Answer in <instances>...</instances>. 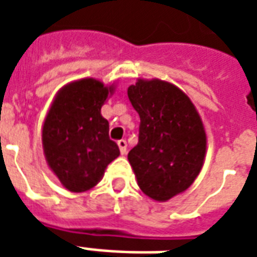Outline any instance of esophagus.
<instances>
[{
    "label": "esophagus",
    "mask_w": 257,
    "mask_h": 257,
    "mask_svg": "<svg viewBox=\"0 0 257 257\" xmlns=\"http://www.w3.org/2000/svg\"><path fill=\"white\" fill-rule=\"evenodd\" d=\"M117 145H118V147H119V153H121V154H126V142H125V140H118L117 142Z\"/></svg>",
    "instance_id": "1"
}]
</instances>
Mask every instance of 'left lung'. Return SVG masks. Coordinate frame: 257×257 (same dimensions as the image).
<instances>
[{"label": "left lung", "mask_w": 257, "mask_h": 257, "mask_svg": "<svg viewBox=\"0 0 257 257\" xmlns=\"http://www.w3.org/2000/svg\"><path fill=\"white\" fill-rule=\"evenodd\" d=\"M128 97L140 117L129 164L140 190L165 202L189 189L202 169L204 123L189 96L167 81L139 78L128 88Z\"/></svg>", "instance_id": "left-lung-1"}]
</instances>
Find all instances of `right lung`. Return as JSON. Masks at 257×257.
<instances>
[{
	"mask_svg": "<svg viewBox=\"0 0 257 257\" xmlns=\"http://www.w3.org/2000/svg\"><path fill=\"white\" fill-rule=\"evenodd\" d=\"M114 89V84L95 78L68 82L59 89L44 119L42 149L48 167L71 193L95 187L107 165L119 156L100 112Z\"/></svg>",
	"mask_w": 257,
	"mask_h": 257,
	"instance_id": "1",
	"label": "right lung"
}]
</instances>
